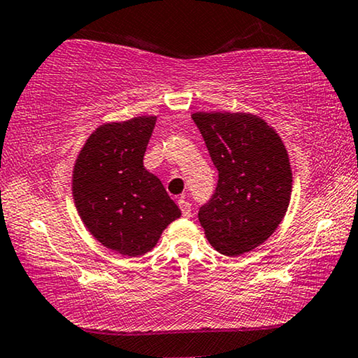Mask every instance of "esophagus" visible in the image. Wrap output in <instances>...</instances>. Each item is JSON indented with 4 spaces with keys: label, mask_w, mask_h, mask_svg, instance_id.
<instances>
[{
    "label": "esophagus",
    "mask_w": 358,
    "mask_h": 358,
    "mask_svg": "<svg viewBox=\"0 0 358 358\" xmlns=\"http://www.w3.org/2000/svg\"><path fill=\"white\" fill-rule=\"evenodd\" d=\"M178 208L181 209V214H183V217H191V204L188 203V201L180 199L178 201Z\"/></svg>",
    "instance_id": "esophagus-1"
}]
</instances>
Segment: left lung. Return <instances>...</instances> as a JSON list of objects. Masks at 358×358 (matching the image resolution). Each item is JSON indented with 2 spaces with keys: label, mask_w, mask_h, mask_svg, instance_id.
I'll use <instances>...</instances> for the list:
<instances>
[{
  "label": "left lung",
  "mask_w": 358,
  "mask_h": 358,
  "mask_svg": "<svg viewBox=\"0 0 358 358\" xmlns=\"http://www.w3.org/2000/svg\"><path fill=\"white\" fill-rule=\"evenodd\" d=\"M219 172L198 217L209 243L238 256L268 240L289 208L292 170L285 145L264 120L246 113H194Z\"/></svg>",
  "instance_id": "left-lung-1"
}]
</instances>
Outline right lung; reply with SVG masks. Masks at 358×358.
I'll list each match as a JSON object with an SVG mask.
<instances>
[{"label": "right lung", "mask_w": 358, "mask_h": 358, "mask_svg": "<svg viewBox=\"0 0 358 358\" xmlns=\"http://www.w3.org/2000/svg\"><path fill=\"white\" fill-rule=\"evenodd\" d=\"M155 117L102 124L89 136L73 172L78 213L95 238L124 256H141L178 219V206L143 160Z\"/></svg>", "instance_id": "1"}]
</instances>
